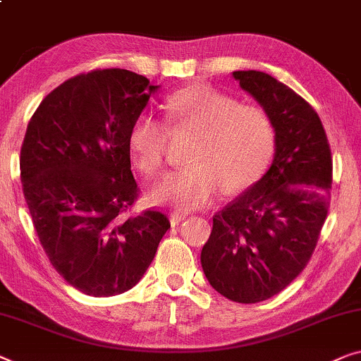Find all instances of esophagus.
I'll return each instance as SVG.
<instances>
[{
    "mask_svg": "<svg viewBox=\"0 0 361 361\" xmlns=\"http://www.w3.org/2000/svg\"><path fill=\"white\" fill-rule=\"evenodd\" d=\"M185 219V215H182V213H172L171 215V224L172 226H177V224H180L182 221Z\"/></svg>",
    "mask_w": 361,
    "mask_h": 361,
    "instance_id": "34e87169",
    "label": "esophagus"
}]
</instances>
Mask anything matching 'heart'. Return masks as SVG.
I'll list each match as a JSON object with an SVG mask.
<instances>
[{
  "mask_svg": "<svg viewBox=\"0 0 361 361\" xmlns=\"http://www.w3.org/2000/svg\"><path fill=\"white\" fill-rule=\"evenodd\" d=\"M166 122L174 132H193L189 163L153 189L156 203L180 212L205 207L219 187L234 193L255 184L275 149V127L267 112L254 104H238L208 85H192L166 101ZM168 125L151 116L135 118L127 145L133 164L145 176L163 168Z\"/></svg>",
  "mask_w": 361,
  "mask_h": 361,
  "instance_id": "b5f03b06",
  "label": "heart"
}]
</instances>
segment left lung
<instances>
[{"mask_svg": "<svg viewBox=\"0 0 361 361\" xmlns=\"http://www.w3.org/2000/svg\"><path fill=\"white\" fill-rule=\"evenodd\" d=\"M275 127V158L247 192L213 216L202 269L228 300L265 301L285 290L310 262L327 218L331 146L310 102L262 71H234Z\"/></svg>", "mask_w": 361, "mask_h": 361, "instance_id": "obj_1", "label": "left lung"}]
</instances>
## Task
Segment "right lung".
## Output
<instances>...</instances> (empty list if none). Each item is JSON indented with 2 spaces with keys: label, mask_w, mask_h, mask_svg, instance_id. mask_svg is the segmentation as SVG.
<instances>
[{
  "label": "right lung",
  "mask_w": 361,
  "mask_h": 361,
  "mask_svg": "<svg viewBox=\"0 0 361 361\" xmlns=\"http://www.w3.org/2000/svg\"><path fill=\"white\" fill-rule=\"evenodd\" d=\"M158 86L120 68L92 70L47 94L20 146V182L54 269L90 296L133 288L171 228L154 208L128 215L140 189L128 132Z\"/></svg>",
  "instance_id": "1"
}]
</instances>
